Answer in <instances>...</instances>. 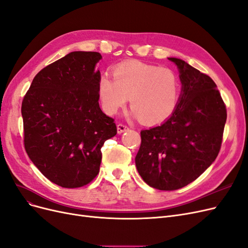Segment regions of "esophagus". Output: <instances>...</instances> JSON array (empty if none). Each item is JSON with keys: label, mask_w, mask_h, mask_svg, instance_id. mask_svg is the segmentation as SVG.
Returning <instances> with one entry per match:
<instances>
[{"label": "esophagus", "mask_w": 248, "mask_h": 248, "mask_svg": "<svg viewBox=\"0 0 248 248\" xmlns=\"http://www.w3.org/2000/svg\"><path fill=\"white\" fill-rule=\"evenodd\" d=\"M129 129V127H128L127 125H125V124H122V123H119L118 125H117V131H118V133L119 134H121V133H123V132H125L126 130H128Z\"/></svg>", "instance_id": "34e87169"}]
</instances>
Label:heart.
Returning a JSON list of instances; mask_svg holds the SVG:
<instances>
[{"label":"heart","instance_id":"obj_1","mask_svg":"<svg viewBox=\"0 0 248 248\" xmlns=\"http://www.w3.org/2000/svg\"><path fill=\"white\" fill-rule=\"evenodd\" d=\"M114 79L102 75L98 82L101 107L116 115L130 98L133 114L148 124H157L171 116L181 95V83L174 72L140 62H124L113 71Z\"/></svg>","mask_w":248,"mask_h":248}]
</instances>
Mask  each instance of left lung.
Listing matches in <instances>:
<instances>
[{"instance_id": "8db88e82", "label": "left lung", "mask_w": 248, "mask_h": 248, "mask_svg": "<svg viewBox=\"0 0 248 248\" xmlns=\"http://www.w3.org/2000/svg\"><path fill=\"white\" fill-rule=\"evenodd\" d=\"M183 87L174 113L160 126L140 131L135 164L144 183L174 191L194 182L217 157L227 120L226 105L209 76L182 59Z\"/></svg>"}]
</instances>
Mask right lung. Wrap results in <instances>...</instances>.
I'll return each instance as SVG.
<instances>
[{"mask_svg": "<svg viewBox=\"0 0 248 248\" xmlns=\"http://www.w3.org/2000/svg\"><path fill=\"white\" fill-rule=\"evenodd\" d=\"M100 58L69 53L36 75L22 100L24 149L43 175L66 189L96 177L102 144L117 134L98 104Z\"/></svg>", "mask_w": 248, "mask_h": 248, "instance_id": "obj_1", "label": "right lung"}]
</instances>
